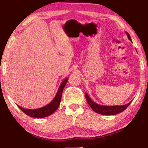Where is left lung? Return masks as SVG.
<instances>
[{
	"label": "left lung",
	"instance_id": "left-lung-1",
	"mask_svg": "<svg viewBox=\"0 0 148 148\" xmlns=\"http://www.w3.org/2000/svg\"><path fill=\"white\" fill-rule=\"evenodd\" d=\"M125 33H126L128 39H129L130 41H132L130 34L127 32H125ZM85 97H86L89 106L91 107V108L93 110V111H95V112L99 113V114H100L108 115V116L114 115L124 111L125 110L128 108V106L130 105V103L132 102V101H130L129 103L123 106H108L99 105L98 103L93 102V100L90 98V97L88 95V94L86 93H85Z\"/></svg>",
	"mask_w": 148,
	"mask_h": 148
}]
</instances>
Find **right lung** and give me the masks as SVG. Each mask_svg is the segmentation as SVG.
Masks as SVG:
<instances>
[{"mask_svg": "<svg viewBox=\"0 0 148 148\" xmlns=\"http://www.w3.org/2000/svg\"><path fill=\"white\" fill-rule=\"evenodd\" d=\"M67 81H68V78L67 77L62 81L60 86L58 88L57 93H56L55 98L53 99L52 100V101L50 103H49L48 105L42 107V108H40L36 109H25V108H21V106H18V108H20L24 113H25L27 115L30 116V117L42 118L47 117V116L52 114L53 113L58 109L60 103L63 90H64L65 84L67 82Z\"/></svg>", "mask_w": 148, "mask_h": 148, "instance_id": "1", "label": "right lung"}]
</instances>
